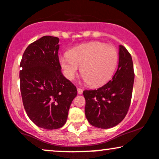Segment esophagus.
Instances as JSON below:
<instances>
[{"instance_id":"34e87169","label":"esophagus","mask_w":159,"mask_h":159,"mask_svg":"<svg viewBox=\"0 0 159 159\" xmlns=\"http://www.w3.org/2000/svg\"><path fill=\"white\" fill-rule=\"evenodd\" d=\"M83 90L82 89L77 88V93H78V94H80V95H81V94L83 93Z\"/></svg>"}]
</instances>
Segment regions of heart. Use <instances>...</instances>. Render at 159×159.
<instances>
[{"instance_id": "b5f03b06", "label": "heart", "mask_w": 159, "mask_h": 159, "mask_svg": "<svg viewBox=\"0 0 159 159\" xmlns=\"http://www.w3.org/2000/svg\"><path fill=\"white\" fill-rule=\"evenodd\" d=\"M117 63V49L100 42L82 44L59 57L60 66L66 79H74L81 66V75L92 86H102L110 80Z\"/></svg>"}]
</instances>
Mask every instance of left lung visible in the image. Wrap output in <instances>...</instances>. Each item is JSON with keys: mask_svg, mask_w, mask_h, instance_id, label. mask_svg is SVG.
Masks as SVG:
<instances>
[{"mask_svg": "<svg viewBox=\"0 0 159 159\" xmlns=\"http://www.w3.org/2000/svg\"><path fill=\"white\" fill-rule=\"evenodd\" d=\"M134 71L130 54L119 45V62L112 79L101 88L85 90V114L89 124L101 129L117 126L124 120L130 105Z\"/></svg>", "mask_w": 159, "mask_h": 159, "instance_id": "1", "label": "left lung"}]
</instances>
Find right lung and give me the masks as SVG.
<instances>
[{
	"label": "right lung",
	"instance_id": "obj_1",
	"mask_svg": "<svg viewBox=\"0 0 159 159\" xmlns=\"http://www.w3.org/2000/svg\"><path fill=\"white\" fill-rule=\"evenodd\" d=\"M59 39L45 35L30 44L22 57L20 91L27 115L46 129L62 127L77 95L76 86L61 73Z\"/></svg>",
	"mask_w": 159,
	"mask_h": 159
}]
</instances>
